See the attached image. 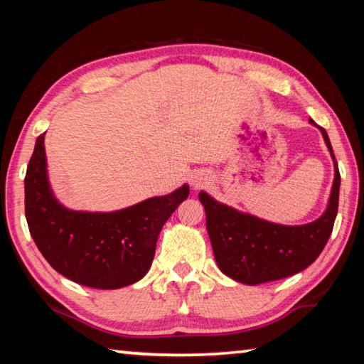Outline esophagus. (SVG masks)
Instances as JSON below:
<instances>
[{"label": "esophagus", "instance_id": "obj_1", "mask_svg": "<svg viewBox=\"0 0 364 364\" xmlns=\"http://www.w3.org/2000/svg\"><path fill=\"white\" fill-rule=\"evenodd\" d=\"M208 181H210V180H208L207 175L199 173V175H194L193 176V180H191V184H193L194 189H200V188H204Z\"/></svg>", "mask_w": 364, "mask_h": 364}]
</instances>
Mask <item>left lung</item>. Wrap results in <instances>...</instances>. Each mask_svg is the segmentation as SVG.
Here are the masks:
<instances>
[{"label":"left lung","instance_id":"8db88e82","mask_svg":"<svg viewBox=\"0 0 364 364\" xmlns=\"http://www.w3.org/2000/svg\"><path fill=\"white\" fill-rule=\"evenodd\" d=\"M310 123L318 127L311 119ZM318 128L334 162V181L328 207L311 223H273L221 204L205 191L199 193L215 260L228 278L247 286L284 279L310 267L323 252L337 217L341 173L328 133L324 128Z\"/></svg>","mask_w":364,"mask_h":364}]
</instances>
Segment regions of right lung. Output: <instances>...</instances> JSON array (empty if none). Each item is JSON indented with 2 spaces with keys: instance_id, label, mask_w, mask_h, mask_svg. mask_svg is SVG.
<instances>
[{
  "instance_id": "right-lung-1",
  "label": "right lung",
  "mask_w": 364,
  "mask_h": 364,
  "mask_svg": "<svg viewBox=\"0 0 364 364\" xmlns=\"http://www.w3.org/2000/svg\"><path fill=\"white\" fill-rule=\"evenodd\" d=\"M188 196L183 184L122 210H70L49 184L43 133L27 167L26 218L36 247L58 273L86 287L120 289L144 278L160 230Z\"/></svg>"
}]
</instances>
